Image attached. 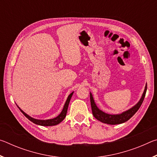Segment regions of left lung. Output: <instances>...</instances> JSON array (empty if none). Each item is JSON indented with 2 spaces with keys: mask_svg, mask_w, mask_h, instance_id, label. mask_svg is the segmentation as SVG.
Listing matches in <instances>:
<instances>
[{
  "mask_svg": "<svg viewBox=\"0 0 157 157\" xmlns=\"http://www.w3.org/2000/svg\"><path fill=\"white\" fill-rule=\"evenodd\" d=\"M146 91H147V84L145 85V90L143 91V94L140 98V100L138 102L136 105H135L134 107H132L129 109L124 111L120 114H109L104 112L102 110H100L99 108L95 105V101L94 100V97L90 92V100H91V105L93 115L97 120L100 121L103 123H107L109 124H118L123 123L132 118V117L136 113V111L139 110L140 106L144 100Z\"/></svg>",
  "mask_w": 157,
  "mask_h": 157,
  "instance_id": "left-lung-1",
  "label": "left lung"
}]
</instances>
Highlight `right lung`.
Returning <instances> with one entry per match:
<instances>
[{
  "instance_id": "add662e5",
  "label": "right lung",
  "mask_w": 157,
  "mask_h": 157,
  "mask_svg": "<svg viewBox=\"0 0 157 157\" xmlns=\"http://www.w3.org/2000/svg\"><path fill=\"white\" fill-rule=\"evenodd\" d=\"M73 93L74 92H72L68 96L67 100H66L65 104H64V106H63V109L62 111V112L60 113L59 115H58L56 118H54L52 119H48V120H38V119L33 118H32V117H30V116H28L27 113H25L22 109H21L19 107H18V106L17 107L21 110V112L23 113V115H24L26 118L28 119V120H30L31 122H33V123H34V124H38V125H41V126H54V125H56V124H58L59 123H60L61 122H62L63 119L65 118V117L66 116V113H67L69 102H70V100L71 99V97H72Z\"/></svg>"
}]
</instances>
